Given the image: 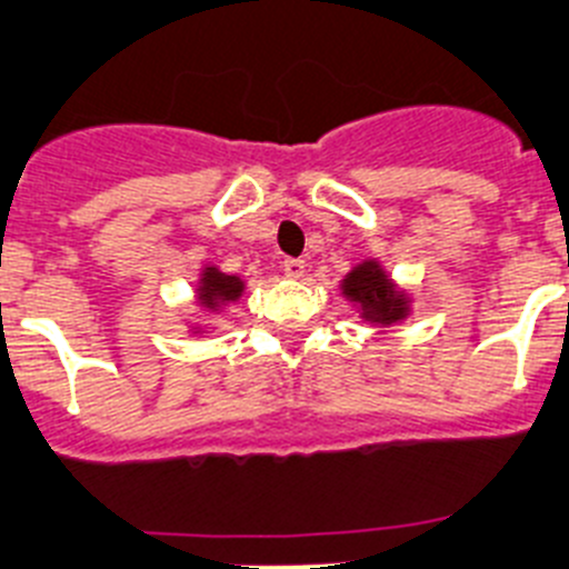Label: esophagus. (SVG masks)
<instances>
[{
	"instance_id": "34e87169",
	"label": "esophagus",
	"mask_w": 569,
	"mask_h": 569,
	"mask_svg": "<svg viewBox=\"0 0 569 569\" xmlns=\"http://www.w3.org/2000/svg\"><path fill=\"white\" fill-rule=\"evenodd\" d=\"M305 259H284V262H281V270H284L288 279H301V276H305Z\"/></svg>"
}]
</instances>
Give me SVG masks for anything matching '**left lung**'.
Returning a JSON list of instances; mask_svg holds the SVG:
<instances>
[{
    "mask_svg": "<svg viewBox=\"0 0 569 569\" xmlns=\"http://www.w3.org/2000/svg\"><path fill=\"white\" fill-rule=\"evenodd\" d=\"M341 290L349 301H356L361 307V316L372 325L389 327L409 316L406 293L395 288L387 270L380 268L375 259H367V262L349 270L347 279L341 281Z\"/></svg>",
    "mask_w": 569,
    "mask_h": 569,
    "instance_id": "8db88e82",
    "label": "left lung"
}]
</instances>
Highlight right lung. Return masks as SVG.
Masks as SVG:
<instances>
[{
  "label": "right lung",
  "instance_id": "right-lung-1",
  "mask_svg": "<svg viewBox=\"0 0 569 569\" xmlns=\"http://www.w3.org/2000/svg\"><path fill=\"white\" fill-rule=\"evenodd\" d=\"M244 281L239 276L222 273L220 268H202L200 284H197V299L206 310H217L222 305H231L242 296Z\"/></svg>",
  "mask_w": 569,
  "mask_h": 569
}]
</instances>
